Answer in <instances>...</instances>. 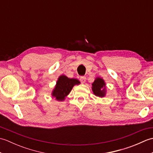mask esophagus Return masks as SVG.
Here are the masks:
<instances>
[{
    "label": "esophagus",
    "instance_id": "34e87169",
    "mask_svg": "<svg viewBox=\"0 0 153 153\" xmlns=\"http://www.w3.org/2000/svg\"><path fill=\"white\" fill-rule=\"evenodd\" d=\"M80 81L82 83H84L86 81V77L85 76H82L80 77Z\"/></svg>",
    "mask_w": 153,
    "mask_h": 153
}]
</instances>
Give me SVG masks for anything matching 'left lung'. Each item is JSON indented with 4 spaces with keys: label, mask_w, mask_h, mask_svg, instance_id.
<instances>
[{
    "label": "left lung",
    "mask_w": 153,
    "mask_h": 153,
    "mask_svg": "<svg viewBox=\"0 0 153 153\" xmlns=\"http://www.w3.org/2000/svg\"><path fill=\"white\" fill-rule=\"evenodd\" d=\"M105 83L102 78L97 77L92 84V90L96 96L103 97L106 94Z\"/></svg>",
    "instance_id": "1"
}]
</instances>
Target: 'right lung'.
<instances>
[{
	"mask_svg": "<svg viewBox=\"0 0 153 153\" xmlns=\"http://www.w3.org/2000/svg\"><path fill=\"white\" fill-rule=\"evenodd\" d=\"M79 83V81L76 79L68 78L64 75L58 77L56 87L53 90L52 95L59 101L63 100L65 99V97L70 93L73 87Z\"/></svg>",
	"mask_w": 153,
	"mask_h": 153,
	"instance_id": "add662e5",
	"label": "right lung"
}]
</instances>
